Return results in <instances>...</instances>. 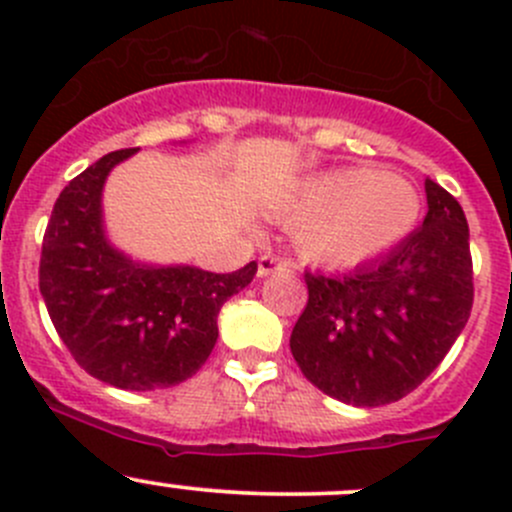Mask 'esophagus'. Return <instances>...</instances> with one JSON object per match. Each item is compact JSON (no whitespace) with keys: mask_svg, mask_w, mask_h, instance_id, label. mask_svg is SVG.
<instances>
[{"mask_svg":"<svg viewBox=\"0 0 512 512\" xmlns=\"http://www.w3.org/2000/svg\"><path fill=\"white\" fill-rule=\"evenodd\" d=\"M275 272H292V262L280 255H262L260 262H257V275L267 277L275 275Z\"/></svg>","mask_w":512,"mask_h":512,"instance_id":"34e87169","label":"esophagus"}]
</instances>
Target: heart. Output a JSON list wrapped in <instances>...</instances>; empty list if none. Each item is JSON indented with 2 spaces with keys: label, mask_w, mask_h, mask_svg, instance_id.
<instances>
[{
  "label": "heart",
  "mask_w": 512,
  "mask_h": 512,
  "mask_svg": "<svg viewBox=\"0 0 512 512\" xmlns=\"http://www.w3.org/2000/svg\"><path fill=\"white\" fill-rule=\"evenodd\" d=\"M416 190L381 170L349 168L314 175L282 205L289 223H302L297 245L307 260L356 265L386 250L416 225Z\"/></svg>",
  "instance_id": "b5f03b06"
}]
</instances>
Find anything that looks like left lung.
I'll use <instances>...</instances> for the list:
<instances>
[{
	"label": "left lung",
	"instance_id": "left-lung-1",
	"mask_svg": "<svg viewBox=\"0 0 512 512\" xmlns=\"http://www.w3.org/2000/svg\"><path fill=\"white\" fill-rule=\"evenodd\" d=\"M428 213L389 257L349 275H312L289 337L299 371L354 406L404 399L436 369L473 307V260L463 208L426 180Z\"/></svg>",
	"mask_w": 512,
	"mask_h": 512
}]
</instances>
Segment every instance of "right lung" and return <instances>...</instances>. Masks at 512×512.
<instances>
[{"mask_svg": "<svg viewBox=\"0 0 512 512\" xmlns=\"http://www.w3.org/2000/svg\"><path fill=\"white\" fill-rule=\"evenodd\" d=\"M138 148L113 151L56 198L39 260V289L76 364L126 391L168 389L190 379L218 342L220 307L245 289L257 262L215 275L198 267L136 265L101 227L108 170Z\"/></svg>", "mask_w": 512, "mask_h": 512, "instance_id": "right-lung-1", "label": "right lung"}]
</instances>
